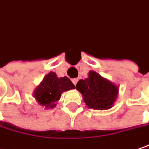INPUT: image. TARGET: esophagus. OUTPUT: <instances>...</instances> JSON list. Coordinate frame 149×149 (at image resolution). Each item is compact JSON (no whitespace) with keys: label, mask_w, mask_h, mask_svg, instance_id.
Returning <instances> with one entry per match:
<instances>
[{"label":"esophagus","mask_w":149,"mask_h":149,"mask_svg":"<svg viewBox=\"0 0 149 149\" xmlns=\"http://www.w3.org/2000/svg\"><path fill=\"white\" fill-rule=\"evenodd\" d=\"M72 81L73 84L76 86V85H77V82H78V79H77V78H74V79H72Z\"/></svg>","instance_id":"34e87169"}]
</instances>
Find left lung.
<instances>
[{"mask_svg":"<svg viewBox=\"0 0 149 149\" xmlns=\"http://www.w3.org/2000/svg\"><path fill=\"white\" fill-rule=\"evenodd\" d=\"M76 88L83 94L88 107L101 110L111 108L118 93L115 84L93 71L88 72V78L78 81Z\"/></svg>","mask_w":149,"mask_h":149,"instance_id":"8db88e82","label":"left lung"}]
</instances>
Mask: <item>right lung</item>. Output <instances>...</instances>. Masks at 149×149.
<instances>
[{"instance_id":"right-lung-1","label":"right lung","mask_w":149,"mask_h":149,"mask_svg":"<svg viewBox=\"0 0 149 149\" xmlns=\"http://www.w3.org/2000/svg\"><path fill=\"white\" fill-rule=\"evenodd\" d=\"M75 88V85L67 77H57L55 72H49L35 89L33 93L38 103L46 108H54L61 93Z\"/></svg>"}]
</instances>
